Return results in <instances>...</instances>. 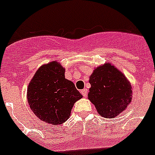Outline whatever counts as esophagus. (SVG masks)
<instances>
[{"instance_id": "obj_1", "label": "esophagus", "mask_w": 155, "mask_h": 155, "mask_svg": "<svg viewBox=\"0 0 155 155\" xmlns=\"http://www.w3.org/2000/svg\"><path fill=\"white\" fill-rule=\"evenodd\" d=\"M80 92L82 93V95L84 96V97H85L86 96H87V89H86V88H84V89H83L80 91Z\"/></svg>"}]
</instances>
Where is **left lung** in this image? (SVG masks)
<instances>
[{
  "mask_svg": "<svg viewBox=\"0 0 155 155\" xmlns=\"http://www.w3.org/2000/svg\"><path fill=\"white\" fill-rule=\"evenodd\" d=\"M87 99L103 117H116L132 101L133 87L130 80L113 63L97 67L90 75Z\"/></svg>",
  "mask_w": 155,
  "mask_h": 155,
  "instance_id": "1",
  "label": "left lung"
}]
</instances>
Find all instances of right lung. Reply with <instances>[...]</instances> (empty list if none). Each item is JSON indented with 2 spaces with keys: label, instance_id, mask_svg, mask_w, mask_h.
I'll return each mask as SVG.
<instances>
[{
  "label": "right lung",
  "instance_id": "right-lung-1",
  "mask_svg": "<svg viewBox=\"0 0 155 155\" xmlns=\"http://www.w3.org/2000/svg\"><path fill=\"white\" fill-rule=\"evenodd\" d=\"M31 110L43 122L61 125L70 117L71 108L82 95L65 78V68L57 61L40 67L27 87Z\"/></svg>",
  "mask_w": 155,
  "mask_h": 155
}]
</instances>
